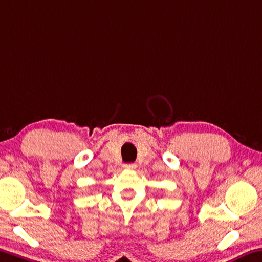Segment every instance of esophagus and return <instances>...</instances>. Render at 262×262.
<instances>
[{
    "label": "esophagus",
    "mask_w": 262,
    "mask_h": 262,
    "mask_svg": "<svg viewBox=\"0 0 262 262\" xmlns=\"http://www.w3.org/2000/svg\"><path fill=\"white\" fill-rule=\"evenodd\" d=\"M123 167H124V169H127V170H134L136 168V164L135 163H126L123 165Z\"/></svg>",
    "instance_id": "34e87169"
}]
</instances>
